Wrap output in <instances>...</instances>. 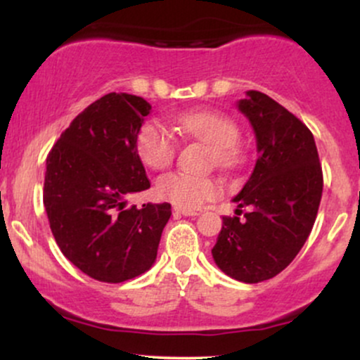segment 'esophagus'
<instances>
[{
    "label": "esophagus",
    "mask_w": 360,
    "mask_h": 360,
    "mask_svg": "<svg viewBox=\"0 0 360 360\" xmlns=\"http://www.w3.org/2000/svg\"><path fill=\"white\" fill-rule=\"evenodd\" d=\"M174 214H177V217H196V212H193V210H184V208H174Z\"/></svg>",
    "instance_id": "esophagus-1"
}]
</instances>
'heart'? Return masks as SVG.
<instances>
[{
  "mask_svg": "<svg viewBox=\"0 0 360 360\" xmlns=\"http://www.w3.org/2000/svg\"><path fill=\"white\" fill-rule=\"evenodd\" d=\"M176 125L186 137L210 147L212 162L217 167L232 169L240 162V152L235 146L240 137V130L226 115L212 110H194L179 115ZM135 148L146 166L164 169L174 160L177 140L166 127L150 120L140 127ZM155 191L162 200L176 205L177 208L196 210L206 201L220 196L221 188L214 177L167 172L157 179Z\"/></svg>",
  "mask_w": 360,
  "mask_h": 360,
  "instance_id": "1",
  "label": "heart"
}]
</instances>
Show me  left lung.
Returning a JSON list of instances; mask_svg holds the SVG:
<instances>
[{"instance_id": "8db88e82", "label": "left lung", "mask_w": 360, "mask_h": 360, "mask_svg": "<svg viewBox=\"0 0 360 360\" xmlns=\"http://www.w3.org/2000/svg\"><path fill=\"white\" fill-rule=\"evenodd\" d=\"M238 110L254 128L259 155L233 201L250 212L223 217L212 254L225 274L252 284L278 276L304 245L316 220L323 172L309 128L278 101L250 89Z\"/></svg>"}]
</instances>
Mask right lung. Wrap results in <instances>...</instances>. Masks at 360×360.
Returning a JSON list of instances; mask_svg holds the SVG:
<instances>
[{
	"label": "right lung",
	"instance_id": "obj_1",
	"mask_svg": "<svg viewBox=\"0 0 360 360\" xmlns=\"http://www.w3.org/2000/svg\"><path fill=\"white\" fill-rule=\"evenodd\" d=\"M152 106L110 93L81 111L47 155L44 206L62 254L101 283H123L154 264L171 205H137L150 181L135 139Z\"/></svg>",
	"mask_w": 360,
	"mask_h": 360
}]
</instances>
